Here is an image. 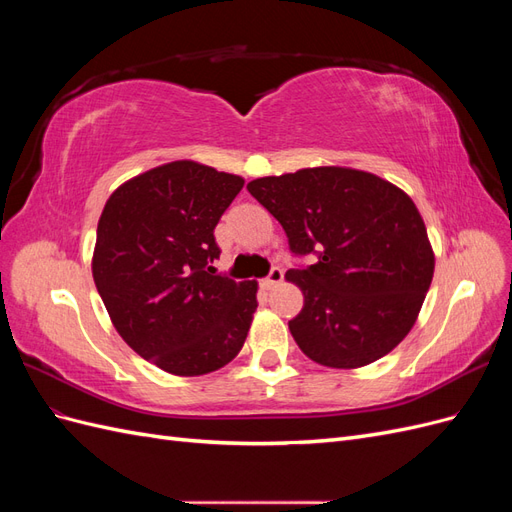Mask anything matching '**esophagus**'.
Here are the masks:
<instances>
[{
	"label": "esophagus",
	"mask_w": 512,
	"mask_h": 512,
	"mask_svg": "<svg viewBox=\"0 0 512 512\" xmlns=\"http://www.w3.org/2000/svg\"><path fill=\"white\" fill-rule=\"evenodd\" d=\"M282 280H284V271L282 269H273L265 280H262V288L265 290H273L277 284H282Z\"/></svg>",
	"instance_id": "esophagus-1"
}]
</instances>
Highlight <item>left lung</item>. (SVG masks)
Instances as JSON below:
<instances>
[{"instance_id": "8db88e82", "label": "left lung", "mask_w": 512, "mask_h": 512, "mask_svg": "<svg viewBox=\"0 0 512 512\" xmlns=\"http://www.w3.org/2000/svg\"><path fill=\"white\" fill-rule=\"evenodd\" d=\"M247 190L282 224L294 254H318L286 280L303 292L288 322L309 359L359 369L399 346L421 312L436 256L414 200L348 166L260 177Z\"/></svg>"}]
</instances>
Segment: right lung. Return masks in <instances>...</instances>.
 <instances>
[{
  "mask_svg": "<svg viewBox=\"0 0 512 512\" xmlns=\"http://www.w3.org/2000/svg\"><path fill=\"white\" fill-rule=\"evenodd\" d=\"M245 179L194 160L121 183L98 220L91 273L113 327L136 354L173 376L228 365L245 344L258 282L209 267L213 230Z\"/></svg>",
  "mask_w": 512,
  "mask_h": 512,
  "instance_id": "1",
  "label": "right lung"
}]
</instances>
